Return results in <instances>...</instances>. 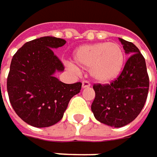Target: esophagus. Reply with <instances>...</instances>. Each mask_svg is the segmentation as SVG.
<instances>
[{
	"instance_id": "34e87169",
	"label": "esophagus",
	"mask_w": 157,
	"mask_h": 157,
	"mask_svg": "<svg viewBox=\"0 0 157 157\" xmlns=\"http://www.w3.org/2000/svg\"><path fill=\"white\" fill-rule=\"evenodd\" d=\"M90 86H91V83H90L89 82H87V81H83V82H82V89L89 88Z\"/></svg>"
}]
</instances>
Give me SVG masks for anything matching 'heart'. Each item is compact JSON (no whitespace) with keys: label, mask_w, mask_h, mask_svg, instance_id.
I'll return each mask as SVG.
<instances>
[{"label":"heart","mask_w":157,"mask_h":157,"mask_svg":"<svg viewBox=\"0 0 157 157\" xmlns=\"http://www.w3.org/2000/svg\"><path fill=\"white\" fill-rule=\"evenodd\" d=\"M126 63L123 48L115 42L83 45L73 52L71 69L89 70L91 77L99 83L114 82L121 75Z\"/></svg>","instance_id":"b5f03b06"}]
</instances>
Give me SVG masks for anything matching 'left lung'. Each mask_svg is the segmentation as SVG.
Here are the masks:
<instances>
[{
    "label": "left lung",
    "mask_w": 157,
    "mask_h": 157,
    "mask_svg": "<svg viewBox=\"0 0 157 157\" xmlns=\"http://www.w3.org/2000/svg\"><path fill=\"white\" fill-rule=\"evenodd\" d=\"M125 53L131 55L119 78L110 84H94L92 111L98 121L114 128L129 124L145 105L149 89L146 61L132 42L120 38Z\"/></svg>",
    "instance_id": "1"
}]
</instances>
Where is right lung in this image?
I'll use <instances>...</instances> for the list:
<instances>
[{"instance_id": "right-lung-1", "label": "right lung", "mask_w": 157, "mask_h": 157, "mask_svg": "<svg viewBox=\"0 0 157 157\" xmlns=\"http://www.w3.org/2000/svg\"><path fill=\"white\" fill-rule=\"evenodd\" d=\"M66 41L42 36L25 43L13 56L7 78L10 104L30 126L47 128L62 120L72 97L80 93L81 82L64 83L55 77L64 65L53 49Z\"/></svg>"}]
</instances>
